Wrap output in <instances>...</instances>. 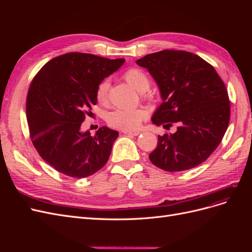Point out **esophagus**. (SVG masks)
<instances>
[{"label": "esophagus", "instance_id": "34e87169", "mask_svg": "<svg viewBox=\"0 0 252 252\" xmlns=\"http://www.w3.org/2000/svg\"><path fill=\"white\" fill-rule=\"evenodd\" d=\"M123 132L124 134H128V135H134V136H136V135H139L141 132L140 131H136V130H123L122 131Z\"/></svg>", "mask_w": 252, "mask_h": 252}]
</instances>
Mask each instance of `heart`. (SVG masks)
Instances as JSON below:
<instances>
[{
  "instance_id": "1",
  "label": "heart",
  "mask_w": 252,
  "mask_h": 252,
  "mask_svg": "<svg viewBox=\"0 0 252 252\" xmlns=\"http://www.w3.org/2000/svg\"><path fill=\"white\" fill-rule=\"evenodd\" d=\"M123 79L139 93L146 91L149 88L150 81L142 69L139 68H130L124 72ZM109 82L103 80L97 84L95 90L96 101L106 105L108 103ZM147 118V111L143 108L135 109H117L108 114V124L114 128L124 129V130H132L138 128L142 122Z\"/></svg>"
}]
</instances>
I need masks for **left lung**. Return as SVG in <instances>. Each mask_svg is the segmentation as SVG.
<instances>
[{
    "label": "left lung",
    "instance_id": "obj_1",
    "mask_svg": "<svg viewBox=\"0 0 252 252\" xmlns=\"http://www.w3.org/2000/svg\"><path fill=\"white\" fill-rule=\"evenodd\" d=\"M157 82L163 103L151 118L174 133L158 135L149 155L151 163L165 171H183L205 162L217 149L230 119L225 84L209 63L183 50H162L136 61Z\"/></svg>",
    "mask_w": 252,
    "mask_h": 252
}]
</instances>
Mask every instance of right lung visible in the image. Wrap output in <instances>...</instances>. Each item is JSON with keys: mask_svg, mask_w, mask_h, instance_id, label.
I'll use <instances>...</instances> for the list:
<instances>
[{"mask_svg": "<svg viewBox=\"0 0 252 252\" xmlns=\"http://www.w3.org/2000/svg\"><path fill=\"white\" fill-rule=\"evenodd\" d=\"M124 62L69 52L50 60L33 78L26 100L30 138L41 158L59 172L82 179L107 163L119 132L103 126L93 136L81 125L93 114L97 84Z\"/></svg>", "mask_w": 252, "mask_h": 252, "instance_id": "add662e5", "label": "right lung"}]
</instances>
